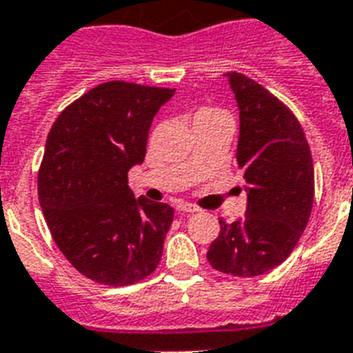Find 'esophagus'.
<instances>
[{
	"instance_id": "34e87169",
	"label": "esophagus",
	"mask_w": 353,
	"mask_h": 353,
	"mask_svg": "<svg viewBox=\"0 0 353 353\" xmlns=\"http://www.w3.org/2000/svg\"><path fill=\"white\" fill-rule=\"evenodd\" d=\"M176 210L177 212H186V214H194V212H199L196 205H192V203H186V201H179L176 205Z\"/></svg>"
}]
</instances>
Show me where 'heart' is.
Returning <instances> with one entry per match:
<instances>
[{
  "label": "heart",
  "mask_w": 353,
  "mask_h": 353,
  "mask_svg": "<svg viewBox=\"0 0 353 353\" xmlns=\"http://www.w3.org/2000/svg\"><path fill=\"white\" fill-rule=\"evenodd\" d=\"M203 117H226L221 110L217 108H201L196 114V119H203Z\"/></svg>",
  "instance_id": "heart-1"
}]
</instances>
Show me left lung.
Returning a JSON list of instances; mask_svg holds the SVG:
<instances>
[{
  "instance_id": "left-lung-1",
  "label": "left lung",
  "mask_w": 353,
  "mask_h": 353,
  "mask_svg": "<svg viewBox=\"0 0 353 353\" xmlns=\"http://www.w3.org/2000/svg\"><path fill=\"white\" fill-rule=\"evenodd\" d=\"M239 107L236 161L246 181V216L212 241V268L256 277L296 248L314 205V161L294 112L245 74L228 72Z\"/></svg>"
}]
</instances>
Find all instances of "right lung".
Wrapping results in <instances>:
<instances>
[{
  "label": "right lung",
  "instance_id": "1",
  "mask_svg": "<svg viewBox=\"0 0 353 353\" xmlns=\"http://www.w3.org/2000/svg\"><path fill=\"white\" fill-rule=\"evenodd\" d=\"M176 88L108 81L57 116L37 174V196L57 248L88 279L127 286L156 270L174 221L167 203L134 197L128 170Z\"/></svg>",
  "mask_w": 353,
  "mask_h": 353
}]
</instances>
